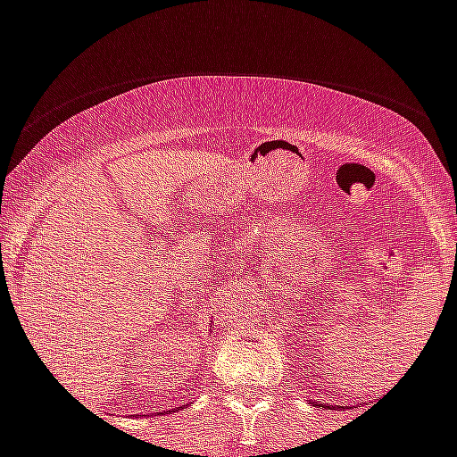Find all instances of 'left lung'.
<instances>
[{"mask_svg":"<svg viewBox=\"0 0 457 457\" xmlns=\"http://www.w3.org/2000/svg\"><path fill=\"white\" fill-rule=\"evenodd\" d=\"M320 407H324V410H327V404H320ZM328 407H331V404H328Z\"/></svg>","mask_w":457,"mask_h":457,"instance_id":"obj_1","label":"left lung"}]
</instances>
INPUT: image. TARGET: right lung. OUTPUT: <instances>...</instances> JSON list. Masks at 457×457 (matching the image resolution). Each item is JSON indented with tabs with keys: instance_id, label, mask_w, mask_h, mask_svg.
Instances as JSON below:
<instances>
[{
	"instance_id": "right-lung-1",
	"label": "right lung",
	"mask_w": 457,
	"mask_h": 457,
	"mask_svg": "<svg viewBox=\"0 0 457 457\" xmlns=\"http://www.w3.org/2000/svg\"><path fill=\"white\" fill-rule=\"evenodd\" d=\"M179 410H184V407H179Z\"/></svg>"
}]
</instances>
